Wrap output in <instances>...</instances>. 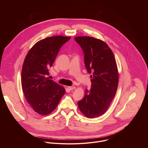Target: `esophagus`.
Listing matches in <instances>:
<instances>
[{"mask_svg": "<svg viewBox=\"0 0 148 148\" xmlns=\"http://www.w3.org/2000/svg\"><path fill=\"white\" fill-rule=\"evenodd\" d=\"M68 89L69 90H75L76 89V87L75 86H68Z\"/></svg>", "mask_w": 148, "mask_h": 148, "instance_id": "esophagus-1", "label": "esophagus"}]
</instances>
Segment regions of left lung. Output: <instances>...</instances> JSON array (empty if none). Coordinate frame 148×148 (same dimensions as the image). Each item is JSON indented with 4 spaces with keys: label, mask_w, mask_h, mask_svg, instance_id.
<instances>
[{
    "label": "left lung",
    "mask_w": 148,
    "mask_h": 148,
    "mask_svg": "<svg viewBox=\"0 0 148 148\" xmlns=\"http://www.w3.org/2000/svg\"><path fill=\"white\" fill-rule=\"evenodd\" d=\"M76 42L84 53V63L90 75L92 88L85 90L84 97L77 103L82 113L88 118L105 113L117 92L119 71L113 53L108 44L90 36H76Z\"/></svg>",
    "instance_id": "1"
}]
</instances>
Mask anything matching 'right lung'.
I'll use <instances>...</instances> for the list:
<instances>
[{"label":"right lung","instance_id":"add662e5","mask_svg":"<svg viewBox=\"0 0 148 148\" xmlns=\"http://www.w3.org/2000/svg\"><path fill=\"white\" fill-rule=\"evenodd\" d=\"M70 39L63 36L46 38L36 42L25 58L21 70L22 89L28 103L41 115L53 112L65 93L63 86L47 75L60 48Z\"/></svg>","mask_w":148,"mask_h":148}]
</instances>
